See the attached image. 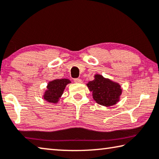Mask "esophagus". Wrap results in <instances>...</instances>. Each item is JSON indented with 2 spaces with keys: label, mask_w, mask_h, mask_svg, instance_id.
Segmentation results:
<instances>
[{
  "label": "esophagus",
  "mask_w": 159,
  "mask_h": 159,
  "mask_svg": "<svg viewBox=\"0 0 159 159\" xmlns=\"http://www.w3.org/2000/svg\"><path fill=\"white\" fill-rule=\"evenodd\" d=\"M74 81L75 83V84H81L82 83V80L79 79H74Z\"/></svg>",
  "instance_id": "34e87169"
}]
</instances>
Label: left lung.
I'll use <instances>...</instances> for the list:
<instances>
[{
    "instance_id": "1",
    "label": "left lung",
    "mask_w": 159,
    "mask_h": 159,
    "mask_svg": "<svg viewBox=\"0 0 159 159\" xmlns=\"http://www.w3.org/2000/svg\"><path fill=\"white\" fill-rule=\"evenodd\" d=\"M90 91L93 92V98L98 104L103 106H112L119 101L122 93L120 85L105 79L101 75H95V79L87 84Z\"/></svg>"
}]
</instances>
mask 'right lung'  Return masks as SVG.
<instances>
[{
  "instance_id": "obj_1",
  "label": "right lung",
  "mask_w": 159,
  "mask_h": 159,
  "mask_svg": "<svg viewBox=\"0 0 159 159\" xmlns=\"http://www.w3.org/2000/svg\"><path fill=\"white\" fill-rule=\"evenodd\" d=\"M70 83V80L66 79H56L49 82L47 85V90L44 95V99L49 102H57L66 85Z\"/></svg>"
}]
</instances>
